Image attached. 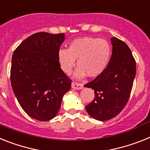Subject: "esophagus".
Segmentation results:
<instances>
[{
	"label": "esophagus",
	"instance_id": "obj_1",
	"mask_svg": "<svg viewBox=\"0 0 150 150\" xmlns=\"http://www.w3.org/2000/svg\"><path fill=\"white\" fill-rule=\"evenodd\" d=\"M71 88L75 90H80V89L83 88V85L80 84V83L77 82H72L71 83Z\"/></svg>",
	"mask_w": 150,
	"mask_h": 150
}]
</instances>
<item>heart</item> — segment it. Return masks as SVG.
<instances>
[{"label":"heart","instance_id":"obj_1","mask_svg":"<svg viewBox=\"0 0 150 150\" xmlns=\"http://www.w3.org/2000/svg\"><path fill=\"white\" fill-rule=\"evenodd\" d=\"M110 46L104 39L85 36L71 41L69 49H61L58 52L60 68L65 74H69L77 59L79 69L75 72L77 78L85 74L89 77H97L105 70L110 61Z\"/></svg>","mask_w":150,"mask_h":150}]
</instances>
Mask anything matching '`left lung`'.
<instances>
[{"label": "left lung", "instance_id": "obj_1", "mask_svg": "<svg viewBox=\"0 0 150 150\" xmlns=\"http://www.w3.org/2000/svg\"><path fill=\"white\" fill-rule=\"evenodd\" d=\"M112 55L100 75L85 85L94 90V98L86 108L91 117L100 121L120 114L127 104L136 76V61L129 48L116 37L111 38Z\"/></svg>", "mask_w": 150, "mask_h": 150}]
</instances>
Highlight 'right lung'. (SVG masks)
<instances>
[{
	"label": "right lung",
	"instance_id": "right-lung-1",
	"mask_svg": "<svg viewBox=\"0 0 150 150\" xmlns=\"http://www.w3.org/2000/svg\"><path fill=\"white\" fill-rule=\"evenodd\" d=\"M65 34L40 32L23 40L13 52L11 82L19 104L40 121L55 117L71 81L60 68L58 52Z\"/></svg>",
	"mask_w": 150,
	"mask_h": 150
}]
</instances>
